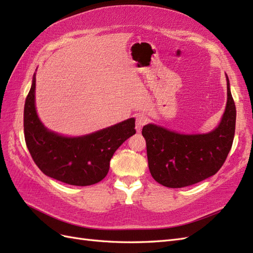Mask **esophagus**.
<instances>
[{"mask_svg":"<svg viewBox=\"0 0 253 253\" xmlns=\"http://www.w3.org/2000/svg\"><path fill=\"white\" fill-rule=\"evenodd\" d=\"M147 118L144 115H138L137 119H135V130H137L138 132H141L142 130V127H143L146 123H147Z\"/></svg>","mask_w":253,"mask_h":253,"instance_id":"1","label":"esophagus"}]
</instances>
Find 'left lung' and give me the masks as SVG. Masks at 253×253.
I'll return each mask as SVG.
<instances>
[{"label":"left lung","instance_id":"1","mask_svg":"<svg viewBox=\"0 0 253 253\" xmlns=\"http://www.w3.org/2000/svg\"><path fill=\"white\" fill-rule=\"evenodd\" d=\"M228 100L221 122L203 134H182L154 124L145 125L148 168L153 178L169 188H182L209 178L228 157L235 133L236 108L226 76Z\"/></svg>","mask_w":253,"mask_h":253}]
</instances>
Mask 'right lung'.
Masks as SVG:
<instances>
[{
	"label": "right lung",
	"instance_id": "obj_1",
	"mask_svg": "<svg viewBox=\"0 0 253 253\" xmlns=\"http://www.w3.org/2000/svg\"><path fill=\"white\" fill-rule=\"evenodd\" d=\"M35 82L34 74L23 113L25 143L34 163L47 176L65 184L89 186L100 182L115 151L135 133L134 119L82 137H64L50 131L38 118Z\"/></svg>",
	"mask_w": 253,
	"mask_h": 253
}]
</instances>
